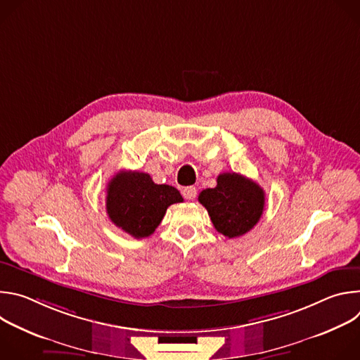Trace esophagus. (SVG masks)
I'll list each match as a JSON object with an SVG mask.
<instances>
[{
  "label": "esophagus",
  "instance_id": "34e87169",
  "mask_svg": "<svg viewBox=\"0 0 360 360\" xmlns=\"http://www.w3.org/2000/svg\"><path fill=\"white\" fill-rule=\"evenodd\" d=\"M196 192H198V191H196L195 186H186V188L182 189V195H184V198H186V199H195Z\"/></svg>",
  "mask_w": 360,
  "mask_h": 360
}]
</instances>
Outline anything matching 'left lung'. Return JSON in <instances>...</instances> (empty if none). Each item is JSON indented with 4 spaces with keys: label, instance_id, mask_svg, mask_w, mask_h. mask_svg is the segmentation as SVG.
<instances>
[{
    "label": "left lung",
    "instance_id": "1",
    "mask_svg": "<svg viewBox=\"0 0 360 360\" xmlns=\"http://www.w3.org/2000/svg\"><path fill=\"white\" fill-rule=\"evenodd\" d=\"M215 188L203 189L198 200L207 208L215 229L226 238H238L259 222L265 192L255 181L235 172L221 174Z\"/></svg>",
    "mask_w": 360,
    "mask_h": 360
}]
</instances>
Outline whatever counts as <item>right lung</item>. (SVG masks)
Returning <instances> with one entry per match:
<instances>
[{
  "label": "right lung",
  "instance_id": "obj_1",
  "mask_svg": "<svg viewBox=\"0 0 360 360\" xmlns=\"http://www.w3.org/2000/svg\"><path fill=\"white\" fill-rule=\"evenodd\" d=\"M179 191L158 185L145 172L117 174L107 188V214L122 231L136 239L153 233L169 205L182 202Z\"/></svg>",
  "mask_w": 360,
  "mask_h": 360
}]
</instances>
